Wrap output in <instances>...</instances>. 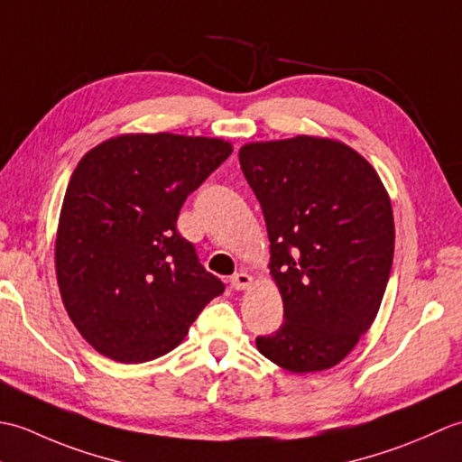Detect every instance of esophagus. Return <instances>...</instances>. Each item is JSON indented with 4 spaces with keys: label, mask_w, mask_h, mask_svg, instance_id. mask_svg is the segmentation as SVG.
Masks as SVG:
<instances>
[{
    "label": "esophagus",
    "mask_w": 462,
    "mask_h": 462,
    "mask_svg": "<svg viewBox=\"0 0 462 462\" xmlns=\"http://www.w3.org/2000/svg\"><path fill=\"white\" fill-rule=\"evenodd\" d=\"M252 286V278L248 276L246 272H238V273H234V276L230 278V288L232 290H246V288H250Z\"/></svg>",
    "instance_id": "1"
}]
</instances>
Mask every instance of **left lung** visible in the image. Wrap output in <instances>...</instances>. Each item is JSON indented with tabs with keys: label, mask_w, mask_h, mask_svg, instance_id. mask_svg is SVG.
Instances as JSON below:
<instances>
[{
	"label": "left lung",
	"mask_w": 462,
	"mask_h": 462,
	"mask_svg": "<svg viewBox=\"0 0 462 462\" xmlns=\"http://www.w3.org/2000/svg\"><path fill=\"white\" fill-rule=\"evenodd\" d=\"M240 166L266 220L286 319L256 337L258 351L291 373L337 365L371 328L393 266L385 186L361 154L318 136L250 143Z\"/></svg>",
	"instance_id": "left-lung-1"
}]
</instances>
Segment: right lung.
Segmentation results:
<instances>
[{
	"label": "right lung",
	"mask_w": 462,
	"mask_h": 462,
	"mask_svg": "<svg viewBox=\"0 0 462 462\" xmlns=\"http://www.w3.org/2000/svg\"><path fill=\"white\" fill-rule=\"evenodd\" d=\"M230 154V143L206 136L123 134L77 164L59 216L57 283L75 328L105 357L164 356L224 291L176 220Z\"/></svg>",
	"instance_id": "1"
}]
</instances>
